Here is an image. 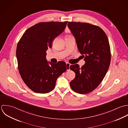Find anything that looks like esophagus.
<instances>
[{
	"instance_id": "obj_1",
	"label": "esophagus",
	"mask_w": 128,
	"mask_h": 128,
	"mask_svg": "<svg viewBox=\"0 0 128 128\" xmlns=\"http://www.w3.org/2000/svg\"><path fill=\"white\" fill-rule=\"evenodd\" d=\"M70 64L69 63H66V67H67V70L69 71L70 70Z\"/></svg>"
}]
</instances>
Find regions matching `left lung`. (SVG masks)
Here are the masks:
<instances>
[{
	"label": "left lung",
	"mask_w": 128,
	"mask_h": 128,
	"mask_svg": "<svg viewBox=\"0 0 128 128\" xmlns=\"http://www.w3.org/2000/svg\"><path fill=\"white\" fill-rule=\"evenodd\" d=\"M68 26L86 62L81 68L78 64L70 66L76 74L75 78L70 82V86L77 93L86 94L99 86L108 70L111 61L108 39L98 26L74 22H69Z\"/></svg>",
	"instance_id": "left-lung-1"
}]
</instances>
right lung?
<instances>
[{"mask_svg":"<svg viewBox=\"0 0 128 128\" xmlns=\"http://www.w3.org/2000/svg\"><path fill=\"white\" fill-rule=\"evenodd\" d=\"M67 23H38L27 29L18 43L16 57L20 74L26 85L36 93L51 92L57 78L67 70L65 62H48L46 51Z\"/></svg>","mask_w":128,"mask_h":128,"instance_id":"1","label":"right lung"}]
</instances>
